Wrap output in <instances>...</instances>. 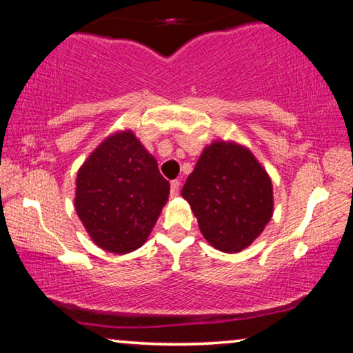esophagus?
Returning <instances> with one entry per match:
<instances>
[{
	"label": "esophagus",
	"instance_id": "1",
	"mask_svg": "<svg viewBox=\"0 0 353 353\" xmlns=\"http://www.w3.org/2000/svg\"><path fill=\"white\" fill-rule=\"evenodd\" d=\"M179 188H181V182H179V181H172V182H171V196H177V194H179Z\"/></svg>",
	"mask_w": 353,
	"mask_h": 353
}]
</instances>
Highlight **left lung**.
Returning <instances> with one entry per match:
<instances>
[{"label": "left lung", "instance_id": "1", "mask_svg": "<svg viewBox=\"0 0 353 353\" xmlns=\"http://www.w3.org/2000/svg\"><path fill=\"white\" fill-rule=\"evenodd\" d=\"M204 239L238 254L263 233L274 212L272 182L245 145L214 141L204 147L182 188Z\"/></svg>", "mask_w": 353, "mask_h": 353}]
</instances>
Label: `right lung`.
I'll list each match as a JSON object with an SVG mask.
<instances>
[{
    "label": "right lung",
    "mask_w": 353,
    "mask_h": 353,
    "mask_svg": "<svg viewBox=\"0 0 353 353\" xmlns=\"http://www.w3.org/2000/svg\"><path fill=\"white\" fill-rule=\"evenodd\" d=\"M170 196V182L131 130L94 149L76 179V212L103 250L130 254L143 245Z\"/></svg>",
    "instance_id": "1"
}]
</instances>
